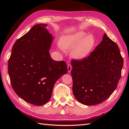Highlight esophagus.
I'll list each match as a JSON object with an SVG mask.
<instances>
[{"instance_id": "1", "label": "esophagus", "mask_w": 129, "mask_h": 129, "mask_svg": "<svg viewBox=\"0 0 129 129\" xmlns=\"http://www.w3.org/2000/svg\"><path fill=\"white\" fill-rule=\"evenodd\" d=\"M67 67H68V73H70L71 70H72V65H71L70 64H68L67 65Z\"/></svg>"}]
</instances>
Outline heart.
Segmentation results:
<instances>
[{
  "mask_svg": "<svg viewBox=\"0 0 129 129\" xmlns=\"http://www.w3.org/2000/svg\"><path fill=\"white\" fill-rule=\"evenodd\" d=\"M86 34L83 31H78L68 34L61 38L63 48L71 49L72 56L76 59H83L89 55L95 45L94 39L92 37L85 38Z\"/></svg>",
  "mask_w": 129,
  "mask_h": 129,
  "instance_id": "b5f03b06",
  "label": "heart"
}]
</instances>
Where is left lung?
I'll return each mask as SVG.
<instances>
[{
    "label": "left lung",
    "instance_id": "obj_1",
    "mask_svg": "<svg viewBox=\"0 0 129 129\" xmlns=\"http://www.w3.org/2000/svg\"><path fill=\"white\" fill-rule=\"evenodd\" d=\"M124 64L118 46L105 33L103 40L90 55L72 60L73 92L85 105H94L107 99L116 89Z\"/></svg>",
    "mask_w": 129,
    "mask_h": 129
}]
</instances>
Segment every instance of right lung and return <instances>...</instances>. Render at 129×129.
I'll list each match as a JSON object with an SVG mask.
<instances>
[{
    "label": "right lung",
    "mask_w": 129,
    "mask_h": 129,
    "mask_svg": "<svg viewBox=\"0 0 129 129\" xmlns=\"http://www.w3.org/2000/svg\"><path fill=\"white\" fill-rule=\"evenodd\" d=\"M47 24L35 25L14 44L8 61L11 84L19 97L41 106L50 100L55 83L68 72L66 62L49 53L53 37Z\"/></svg>",
    "instance_id": "right-lung-1"
}]
</instances>
